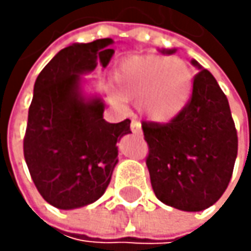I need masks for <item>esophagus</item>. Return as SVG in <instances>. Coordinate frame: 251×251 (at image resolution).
<instances>
[{
	"instance_id": "esophagus-1",
	"label": "esophagus",
	"mask_w": 251,
	"mask_h": 251,
	"mask_svg": "<svg viewBox=\"0 0 251 251\" xmlns=\"http://www.w3.org/2000/svg\"><path fill=\"white\" fill-rule=\"evenodd\" d=\"M131 131L134 132V134H141V123L138 122V120H132L131 122Z\"/></svg>"
}]
</instances>
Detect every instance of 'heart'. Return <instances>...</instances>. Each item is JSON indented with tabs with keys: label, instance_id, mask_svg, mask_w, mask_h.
Masks as SVG:
<instances>
[{
	"label": "heart",
	"instance_id": "b5f03b06",
	"mask_svg": "<svg viewBox=\"0 0 251 251\" xmlns=\"http://www.w3.org/2000/svg\"><path fill=\"white\" fill-rule=\"evenodd\" d=\"M116 90L111 98L137 99L141 116L156 123L173 120L187 107L193 89V74L188 64L179 58L156 55H131L116 67Z\"/></svg>",
	"mask_w": 251,
	"mask_h": 251
}]
</instances>
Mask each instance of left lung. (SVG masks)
Returning a JSON list of instances; mask_svg holds the SVG:
<instances>
[{
  "instance_id": "1",
  "label": "left lung",
  "mask_w": 251,
  "mask_h": 251,
  "mask_svg": "<svg viewBox=\"0 0 251 251\" xmlns=\"http://www.w3.org/2000/svg\"><path fill=\"white\" fill-rule=\"evenodd\" d=\"M173 54L176 50H162ZM187 107L170 123H143L146 159L155 196L172 208L199 212L226 191L238 153V135L229 100L212 74L196 60Z\"/></svg>"
}]
</instances>
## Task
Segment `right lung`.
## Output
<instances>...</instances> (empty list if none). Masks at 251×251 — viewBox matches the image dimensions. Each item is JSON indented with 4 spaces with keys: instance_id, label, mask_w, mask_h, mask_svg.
<instances>
[{
    "instance_id": "obj_1",
    "label": "right lung",
    "mask_w": 251,
    "mask_h": 251,
    "mask_svg": "<svg viewBox=\"0 0 251 251\" xmlns=\"http://www.w3.org/2000/svg\"><path fill=\"white\" fill-rule=\"evenodd\" d=\"M113 39L72 43L48 63L34 82L24 156L40 196L58 209L96 201L119 162L117 141L131 120L108 123L99 95H87L84 75L108 66Z\"/></svg>"
}]
</instances>
